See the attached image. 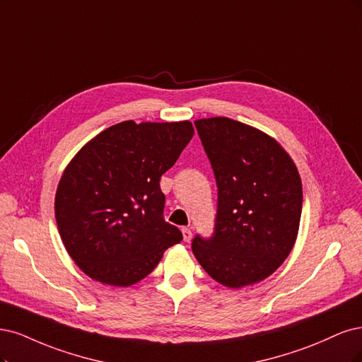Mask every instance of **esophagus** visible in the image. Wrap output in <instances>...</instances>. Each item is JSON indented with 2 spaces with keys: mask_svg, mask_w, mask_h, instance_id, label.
Listing matches in <instances>:
<instances>
[{
  "mask_svg": "<svg viewBox=\"0 0 362 362\" xmlns=\"http://www.w3.org/2000/svg\"><path fill=\"white\" fill-rule=\"evenodd\" d=\"M182 235H183V240H185V242H191V239H192V231H191L189 227H183V228H182Z\"/></svg>",
  "mask_w": 362,
  "mask_h": 362,
  "instance_id": "1",
  "label": "esophagus"
}]
</instances>
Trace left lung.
Segmentation results:
<instances>
[{"label":"left lung","instance_id":"left-lung-1","mask_svg":"<svg viewBox=\"0 0 362 362\" xmlns=\"http://www.w3.org/2000/svg\"><path fill=\"white\" fill-rule=\"evenodd\" d=\"M211 160L218 211L212 238L192 252L215 281L240 288L263 281L288 257L298 238L302 183L275 138L228 117L194 122Z\"/></svg>","mask_w":362,"mask_h":362}]
</instances>
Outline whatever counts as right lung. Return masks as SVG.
I'll use <instances>...</instances> for the list:
<instances>
[{
  "instance_id": "1",
  "label": "right lung",
  "mask_w": 362,
  "mask_h": 362,
  "mask_svg": "<svg viewBox=\"0 0 362 362\" xmlns=\"http://www.w3.org/2000/svg\"><path fill=\"white\" fill-rule=\"evenodd\" d=\"M192 136L188 120H127L90 139L69 162L55 194V219L81 271L102 284L129 287L182 240L164 219L159 180Z\"/></svg>"
}]
</instances>
